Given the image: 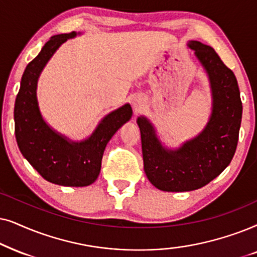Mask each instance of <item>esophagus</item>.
Here are the masks:
<instances>
[{
    "mask_svg": "<svg viewBox=\"0 0 257 257\" xmlns=\"http://www.w3.org/2000/svg\"><path fill=\"white\" fill-rule=\"evenodd\" d=\"M134 108H135V110H140V109L142 108V103L140 101H138V102H134Z\"/></svg>",
    "mask_w": 257,
    "mask_h": 257,
    "instance_id": "1",
    "label": "esophagus"
}]
</instances>
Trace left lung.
Instances as JSON below:
<instances>
[{
  "label": "left lung",
  "mask_w": 257,
  "mask_h": 257,
  "mask_svg": "<svg viewBox=\"0 0 257 257\" xmlns=\"http://www.w3.org/2000/svg\"><path fill=\"white\" fill-rule=\"evenodd\" d=\"M189 47L209 75L213 112L206 129L175 152L163 149L152 124L139 117L145 172L153 186L164 191H189L206 186L234 156L242 119L237 80L209 46L191 41Z\"/></svg>",
  "instance_id": "obj_1"
}]
</instances>
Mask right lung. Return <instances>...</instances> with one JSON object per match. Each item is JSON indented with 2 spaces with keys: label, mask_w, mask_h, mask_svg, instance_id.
I'll list each match as a JSON object with an SVG mask.
<instances>
[{
  "label": "right lung",
  "mask_w": 257,
  "mask_h": 257,
  "mask_svg": "<svg viewBox=\"0 0 257 257\" xmlns=\"http://www.w3.org/2000/svg\"><path fill=\"white\" fill-rule=\"evenodd\" d=\"M75 32L55 35L27 66L14 108L15 136L22 155L44 180L68 187L89 186L97 179L105 146L123 123L132 117L129 104L105 116L93 135L84 142L70 143L51 131L42 119L36 100L41 70L55 50Z\"/></svg>",
  "instance_id": "obj_1"
}]
</instances>
